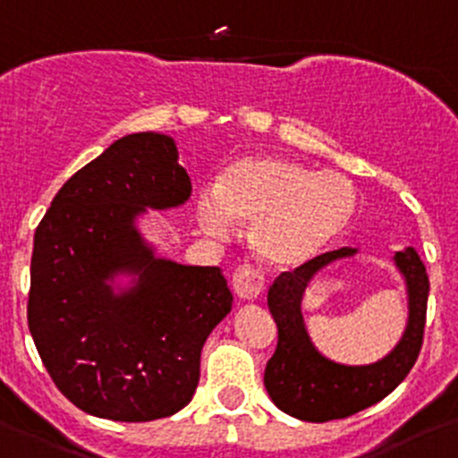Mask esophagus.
<instances>
[{
  "label": "esophagus",
  "mask_w": 458,
  "mask_h": 458,
  "mask_svg": "<svg viewBox=\"0 0 458 458\" xmlns=\"http://www.w3.org/2000/svg\"><path fill=\"white\" fill-rule=\"evenodd\" d=\"M265 287V276L251 265H241V267L233 272V292L236 297L242 301H251L263 292Z\"/></svg>",
  "instance_id": "34e87169"
}]
</instances>
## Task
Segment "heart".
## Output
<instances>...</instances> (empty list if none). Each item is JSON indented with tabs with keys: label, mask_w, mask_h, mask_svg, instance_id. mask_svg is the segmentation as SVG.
<instances>
[{
	"label": "heart",
	"mask_w": 458,
	"mask_h": 458,
	"mask_svg": "<svg viewBox=\"0 0 458 458\" xmlns=\"http://www.w3.org/2000/svg\"><path fill=\"white\" fill-rule=\"evenodd\" d=\"M199 225L229 238L251 222V247L272 267H294L319 256L348 229L357 211L355 186L335 171H315L287 157L233 161L220 184L198 193Z\"/></svg>",
	"instance_id": "obj_1"
}]
</instances>
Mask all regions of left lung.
<instances>
[{"label":"left lung","mask_w":458,"mask_h":458,"mask_svg":"<svg viewBox=\"0 0 458 458\" xmlns=\"http://www.w3.org/2000/svg\"><path fill=\"white\" fill-rule=\"evenodd\" d=\"M357 254V247L328 251L294 272H283L269 285L267 306L276 321L278 344L265 367V389L281 411L299 420H335L380 403L407 377L420 352L429 278L413 247H404L391 256L404 283L407 324L398 344L385 357L371 364H342L326 357L312 344L301 312L306 290L317 274Z\"/></svg>","instance_id":"obj_1"}]
</instances>
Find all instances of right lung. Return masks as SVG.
Masks as SVG:
<instances>
[{
  "label": "right lung",
  "mask_w": 458,
  "mask_h": 458,
  "mask_svg": "<svg viewBox=\"0 0 458 458\" xmlns=\"http://www.w3.org/2000/svg\"><path fill=\"white\" fill-rule=\"evenodd\" d=\"M191 193L175 139L125 134L64 182L38 225L30 337L55 386L85 413L157 420L198 389L202 346L233 294L220 267L159 256L139 226Z\"/></svg>",
  "instance_id": "1"
}]
</instances>
